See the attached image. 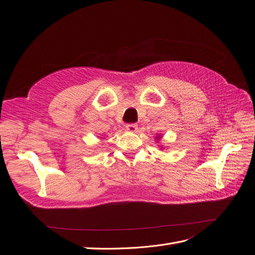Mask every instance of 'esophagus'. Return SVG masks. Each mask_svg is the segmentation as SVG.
Here are the masks:
<instances>
[{
    "instance_id": "34e87169",
    "label": "esophagus",
    "mask_w": 255,
    "mask_h": 255,
    "mask_svg": "<svg viewBox=\"0 0 255 255\" xmlns=\"http://www.w3.org/2000/svg\"><path fill=\"white\" fill-rule=\"evenodd\" d=\"M126 128L128 130V132H136L138 127L136 123H128V125L126 126Z\"/></svg>"
}]
</instances>
